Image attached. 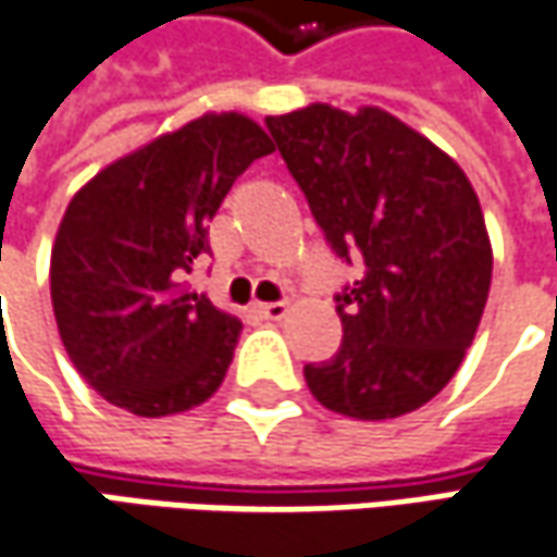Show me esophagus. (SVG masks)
Segmentation results:
<instances>
[{
  "label": "esophagus",
  "instance_id": "obj_1",
  "mask_svg": "<svg viewBox=\"0 0 557 557\" xmlns=\"http://www.w3.org/2000/svg\"><path fill=\"white\" fill-rule=\"evenodd\" d=\"M253 312H260L269 322H282V319L288 315V304H285V300H278V304H257Z\"/></svg>",
  "mask_w": 557,
  "mask_h": 557
}]
</instances>
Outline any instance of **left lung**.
<instances>
[{"instance_id":"8db88e82","label":"left lung","mask_w":557,"mask_h":557,"mask_svg":"<svg viewBox=\"0 0 557 557\" xmlns=\"http://www.w3.org/2000/svg\"><path fill=\"white\" fill-rule=\"evenodd\" d=\"M275 148L341 260L362 278L337 300L341 350L304 369L312 396L384 421L431 403L481 325L493 247L468 176L381 108L310 104L267 117Z\"/></svg>"}]
</instances>
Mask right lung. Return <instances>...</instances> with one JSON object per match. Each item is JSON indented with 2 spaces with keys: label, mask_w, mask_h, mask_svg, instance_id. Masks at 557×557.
I'll list each match as a JSON object with an SVG mask.
<instances>
[{
  "label": "right lung",
  "mask_w": 557,
  "mask_h": 557,
  "mask_svg": "<svg viewBox=\"0 0 557 557\" xmlns=\"http://www.w3.org/2000/svg\"><path fill=\"white\" fill-rule=\"evenodd\" d=\"M272 151L245 114H203L108 163L67 203L52 247L61 344L86 384L141 418L201 406L242 322L183 288L232 183Z\"/></svg>",
  "instance_id": "right-lung-1"
}]
</instances>
